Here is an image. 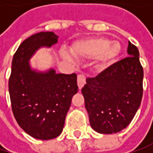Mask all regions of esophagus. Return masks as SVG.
I'll use <instances>...</instances> for the list:
<instances>
[{
  "label": "esophagus",
  "instance_id": "34e87169",
  "mask_svg": "<svg viewBox=\"0 0 153 153\" xmlns=\"http://www.w3.org/2000/svg\"><path fill=\"white\" fill-rule=\"evenodd\" d=\"M86 83V77L84 75H78L77 76V85L79 89H82L83 88V86Z\"/></svg>",
  "mask_w": 153,
  "mask_h": 153
}]
</instances>
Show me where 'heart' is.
Instances as JSON below:
<instances>
[{
  "label": "heart",
  "mask_w": 153,
  "mask_h": 153,
  "mask_svg": "<svg viewBox=\"0 0 153 153\" xmlns=\"http://www.w3.org/2000/svg\"><path fill=\"white\" fill-rule=\"evenodd\" d=\"M70 51L77 59H93V68L100 71L108 67L119 56L121 46L119 42H110L105 37H92L73 43ZM61 56L68 60L72 59V56L66 50L61 51Z\"/></svg>",
  "instance_id": "b5f03b06"
}]
</instances>
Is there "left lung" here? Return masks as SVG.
I'll list each match as a JSON object with an SVG mask.
<instances>
[{
    "label": "left lung",
    "instance_id": "8db88e82",
    "mask_svg": "<svg viewBox=\"0 0 153 153\" xmlns=\"http://www.w3.org/2000/svg\"><path fill=\"white\" fill-rule=\"evenodd\" d=\"M128 57L117 62L97 76L86 80L82 88L92 128L115 134L125 128L140 105L143 68L138 48L128 42Z\"/></svg>",
    "mask_w": 153,
    "mask_h": 153
}]
</instances>
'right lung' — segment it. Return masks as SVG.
Wrapping results in <instances>:
<instances>
[{
	"mask_svg": "<svg viewBox=\"0 0 153 153\" xmlns=\"http://www.w3.org/2000/svg\"><path fill=\"white\" fill-rule=\"evenodd\" d=\"M53 32H40L25 40L15 53L9 78L13 113L20 128L38 140L61 134L71 99L78 91L76 75L33 69L30 60L41 48L58 42Z\"/></svg>",
	"mask_w": 153,
	"mask_h": 153,
	"instance_id": "right-lung-1",
	"label": "right lung"
}]
</instances>
